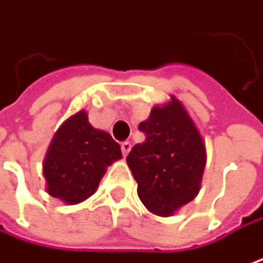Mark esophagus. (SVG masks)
Segmentation results:
<instances>
[{"label": "esophagus", "mask_w": 263, "mask_h": 263, "mask_svg": "<svg viewBox=\"0 0 263 263\" xmlns=\"http://www.w3.org/2000/svg\"><path fill=\"white\" fill-rule=\"evenodd\" d=\"M120 147H122V152H123V156H126L129 154V151L132 149V144L131 141H123L122 144H120Z\"/></svg>", "instance_id": "34e87169"}]
</instances>
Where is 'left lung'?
<instances>
[{"label": "left lung", "mask_w": 263, "mask_h": 263, "mask_svg": "<svg viewBox=\"0 0 263 263\" xmlns=\"http://www.w3.org/2000/svg\"><path fill=\"white\" fill-rule=\"evenodd\" d=\"M138 129L146 140L126 158L138 197L152 214L170 217L199 194L206 165L202 135L175 96L152 108Z\"/></svg>", "instance_id": "obj_1"}]
</instances>
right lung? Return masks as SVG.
Returning a JSON list of instances; mask_svg holds the SVG:
<instances>
[{"label": "right lung", "instance_id": "1", "mask_svg": "<svg viewBox=\"0 0 263 263\" xmlns=\"http://www.w3.org/2000/svg\"><path fill=\"white\" fill-rule=\"evenodd\" d=\"M120 158V146L108 132L93 128L83 109L61 125L49 144L43 161L46 191L67 204L83 202Z\"/></svg>", "mask_w": 263, "mask_h": 263}]
</instances>
